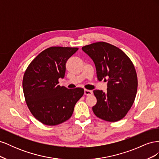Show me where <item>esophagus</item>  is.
<instances>
[{
	"label": "esophagus",
	"instance_id": "esophagus-1",
	"mask_svg": "<svg viewBox=\"0 0 159 159\" xmlns=\"http://www.w3.org/2000/svg\"><path fill=\"white\" fill-rule=\"evenodd\" d=\"M84 94L85 95H90L93 94V91L91 90H88V89H84Z\"/></svg>",
	"mask_w": 159,
	"mask_h": 159
}]
</instances>
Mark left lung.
Returning <instances> with one entry per match:
<instances>
[{"label":"left lung","mask_w":159,"mask_h":159,"mask_svg":"<svg viewBox=\"0 0 159 159\" xmlns=\"http://www.w3.org/2000/svg\"><path fill=\"white\" fill-rule=\"evenodd\" d=\"M82 50L94 62L99 81H107V91L95 89L97 103L92 107L98 117L115 122L131 109L137 91V76L129 57L117 47L99 42L85 46Z\"/></svg>","instance_id":"obj_1"}]
</instances>
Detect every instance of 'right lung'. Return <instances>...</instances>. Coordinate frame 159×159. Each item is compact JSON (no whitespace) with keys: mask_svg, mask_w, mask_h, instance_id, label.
Instances as JSON below:
<instances>
[{"mask_svg":"<svg viewBox=\"0 0 159 159\" xmlns=\"http://www.w3.org/2000/svg\"><path fill=\"white\" fill-rule=\"evenodd\" d=\"M78 48L50 47L38 54L27 68L22 88L26 104L36 119L56 125L69 119L83 88L68 89L58 85L64 78L66 63Z\"/></svg>","mask_w":159,"mask_h":159,"instance_id":"1","label":"right lung"}]
</instances>
